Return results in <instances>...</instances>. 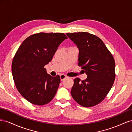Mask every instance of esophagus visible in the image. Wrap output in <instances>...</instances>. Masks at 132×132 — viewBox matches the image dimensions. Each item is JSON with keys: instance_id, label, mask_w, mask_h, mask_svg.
Instances as JSON below:
<instances>
[{"instance_id": "obj_1", "label": "esophagus", "mask_w": 132, "mask_h": 132, "mask_svg": "<svg viewBox=\"0 0 132 132\" xmlns=\"http://www.w3.org/2000/svg\"><path fill=\"white\" fill-rule=\"evenodd\" d=\"M67 78V76L65 75H64V74H61L60 75V79H61V80L63 81L64 79H65Z\"/></svg>"}]
</instances>
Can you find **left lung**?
Masks as SVG:
<instances>
[{"mask_svg": "<svg viewBox=\"0 0 132 132\" xmlns=\"http://www.w3.org/2000/svg\"><path fill=\"white\" fill-rule=\"evenodd\" d=\"M79 49L78 65L87 75L85 80L77 78L71 95L83 107H93L105 98L115 79V62L104 43L85 32L66 34Z\"/></svg>", "mask_w": 132, "mask_h": 132, "instance_id": "8db88e82", "label": "left lung"}]
</instances>
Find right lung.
<instances>
[{
    "label": "right lung",
    "mask_w": 132,
    "mask_h": 132,
    "mask_svg": "<svg viewBox=\"0 0 132 132\" xmlns=\"http://www.w3.org/2000/svg\"><path fill=\"white\" fill-rule=\"evenodd\" d=\"M67 38L63 33L34 34L25 39L16 53L11 65L15 84L20 94L32 104L46 105L56 94L59 76L52 77L44 67Z\"/></svg>",
    "instance_id": "add662e5"
}]
</instances>
